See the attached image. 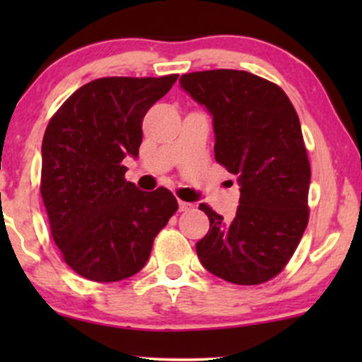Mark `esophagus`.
<instances>
[{
    "mask_svg": "<svg viewBox=\"0 0 362 362\" xmlns=\"http://www.w3.org/2000/svg\"><path fill=\"white\" fill-rule=\"evenodd\" d=\"M178 209H180L182 213H185V211H190V209H194V204H192V202L178 201Z\"/></svg>",
    "mask_w": 362,
    "mask_h": 362,
    "instance_id": "1",
    "label": "esophagus"
}]
</instances>
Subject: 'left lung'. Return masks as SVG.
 <instances>
[{"label": "left lung", "instance_id": "1", "mask_svg": "<svg viewBox=\"0 0 362 362\" xmlns=\"http://www.w3.org/2000/svg\"><path fill=\"white\" fill-rule=\"evenodd\" d=\"M180 86L211 114L216 160L240 185L233 221L199 206L209 218L195 245L199 260L228 282L262 284L284 269L308 224L311 172L300 119L279 86L248 71L189 73Z\"/></svg>", "mask_w": 362, "mask_h": 362}]
</instances>
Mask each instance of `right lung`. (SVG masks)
Returning a JSON list of instances; mask_svg holds the SVG:
<instances>
[{"instance_id": "obj_1", "label": "right lung", "mask_w": 362, "mask_h": 362, "mask_svg": "<svg viewBox=\"0 0 362 362\" xmlns=\"http://www.w3.org/2000/svg\"><path fill=\"white\" fill-rule=\"evenodd\" d=\"M177 78L90 81L45 129L40 194L62 259L85 279L115 282L139 272L178 209L165 187L144 192L127 182L122 165L139 156L143 117Z\"/></svg>"}]
</instances>
